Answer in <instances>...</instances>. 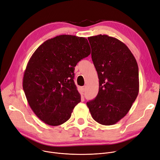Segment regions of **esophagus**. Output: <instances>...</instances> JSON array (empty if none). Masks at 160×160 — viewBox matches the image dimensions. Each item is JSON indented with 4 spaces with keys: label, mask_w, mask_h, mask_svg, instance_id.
Masks as SVG:
<instances>
[{
    "label": "esophagus",
    "mask_w": 160,
    "mask_h": 160,
    "mask_svg": "<svg viewBox=\"0 0 160 160\" xmlns=\"http://www.w3.org/2000/svg\"><path fill=\"white\" fill-rule=\"evenodd\" d=\"M86 86H83V87H82V91L83 92H85V91H86Z\"/></svg>",
    "instance_id": "34e87169"
}]
</instances>
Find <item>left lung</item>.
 I'll return each mask as SVG.
<instances>
[{
	"instance_id": "1",
	"label": "left lung",
	"mask_w": 160,
	"mask_h": 160,
	"mask_svg": "<svg viewBox=\"0 0 160 160\" xmlns=\"http://www.w3.org/2000/svg\"><path fill=\"white\" fill-rule=\"evenodd\" d=\"M88 40L99 89L96 98L87 106L95 121L113 125L128 113L138 95V63L128 47L119 39L100 34Z\"/></svg>"
}]
</instances>
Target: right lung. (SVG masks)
<instances>
[{
	"label": "right lung",
	"instance_id": "right-lung-1",
	"mask_svg": "<svg viewBox=\"0 0 160 160\" xmlns=\"http://www.w3.org/2000/svg\"><path fill=\"white\" fill-rule=\"evenodd\" d=\"M91 53L86 38L60 35L33 52L24 72L22 87L38 118L58 126L68 121L81 97L73 80L74 67Z\"/></svg>",
	"mask_w": 160,
	"mask_h": 160
}]
</instances>
